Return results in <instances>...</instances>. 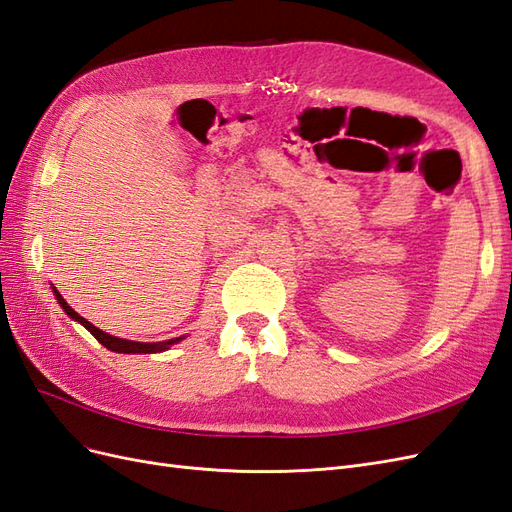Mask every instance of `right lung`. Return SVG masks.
Listing matches in <instances>:
<instances>
[{
	"mask_svg": "<svg viewBox=\"0 0 512 512\" xmlns=\"http://www.w3.org/2000/svg\"><path fill=\"white\" fill-rule=\"evenodd\" d=\"M53 294H55L57 303L61 305V309H64V312H66L74 322L83 324V327H85L91 335H94L104 348H108L111 352H119V354H156V352H164V350H168L170 346H175V344H179V342H181V339H185V335H181V337L166 339V342H132V339H123V337L108 335V333H104L102 329L94 327V324H91L89 320H85L83 316L76 314L74 309L66 303V299L61 297V294L57 292V288H55V286H53Z\"/></svg>",
	"mask_w": 512,
	"mask_h": 512,
	"instance_id": "right-lung-1",
	"label": "right lung"
}]
</instances>
